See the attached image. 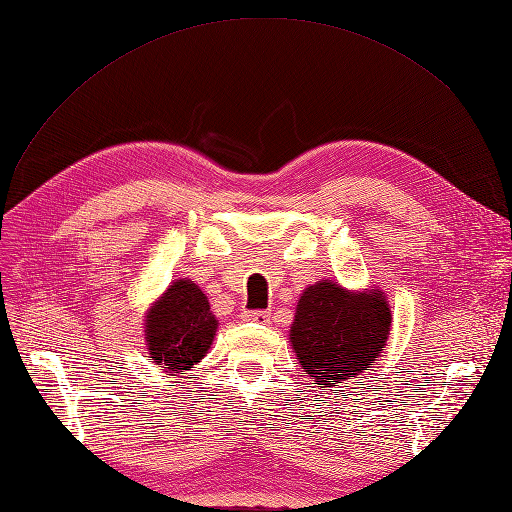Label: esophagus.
I'll list each match as a JSON object with an SVG mask.
<instances>
[{"mask_svg":"<svg viewBox=\"0 0 512 512\" xmlns=\"http://www.w3.org/2000/svg\"><path fill=\"white\" fill-rule=\"evenodd\" d=\"M269 317H271L269 311H243L241 313L243 321H252V323H264V321H269Z\"/></svg>","mask_w":512,"mask_h":512,"instance_id":"esophagus-1","label":"esophagus"}]
</instances>
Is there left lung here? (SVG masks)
<instances>
[{
    "mask_svg": "<svg viewBox=\"0 0 512 512\" xmlns=\"http://www.w3.org/2000/svg\"><path fill=\"white\" fill-rule=\"evenodd\" d=\"M388 332L391 311L382 294H353L321 281L300 296L290 340L315 384L336 386L376 361Z\"/></svg>",
    "mask_w": 512,
    "mask_h": 512,
    "instance_id": "1",
    "label": "left lung"
}]
</instances>
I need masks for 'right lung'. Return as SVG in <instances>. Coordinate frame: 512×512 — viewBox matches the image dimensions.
Wrapping results in <instances>:
<instances>
[{"mask_svg":"<svg viewBox=\"0 0 512 512\" xmlns=\"http://www.w3.org/2000/svg\"><path fill=\"white\" fill-rule=\"evenodd\" d=\"M216 332L210 302L189 279H178L147 317V344L157 365L176 374L208 353Z\"/></svg>","mask_w":512,"mask_h":512,"instance_id":"obj_1","label":"right lung"}]
</instances>
